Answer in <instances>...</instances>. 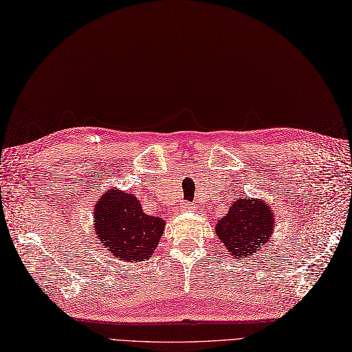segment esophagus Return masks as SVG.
Wrapping results in <instances>:
<instances>
[{"mask_svg": "<svg viewBox=\"0 0 352 352\" xmlns=\"http://www.w3.org/2000/svg\"><path fill=\"white\" fill-rule=\"evenodd\" d=\"M180 207H182V210H188V208H191L192 206L188 204V203H182V206H180Z\"/></svg>", "mask_w": 352, "mask_h": 352, "instance_id": "esophagus-1", "label": "esophagus"}]
</instances>
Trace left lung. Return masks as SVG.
<instances>
[{"label": "left lung", "mask_w": 352, "mask_h": 352, "mask_svg": "<svg viewBox=\"0 0 352 352\" xmlns=\"http://www.w3.org/2000/svg\"><path fill=\"white\" fill-rule=\"evenodd\" d=\"M275 214L263 198L240 197L217 221L214 231L230 258L253 259L268 244L274 232Z\"/></svg>", "instance_id": "8db88e82"}]
</instances>
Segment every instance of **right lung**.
<instances>
[{"instance_id":"add662e5","label":"right lung","mask_w":352,"mask_h":352,"mask_svg":"<svg viewBox=\"0 0 352 352\" xmlns=\"http://www.w3.org/2000/svg\"><path fill=\"white\" fill-rule=\"evenodd\" d=\"M94 204L93 223L96 240L113 258L142 262L154 254L166 221L149 216L133 195L116 186L107 189Z\"/></svg>"}]
</instances>
